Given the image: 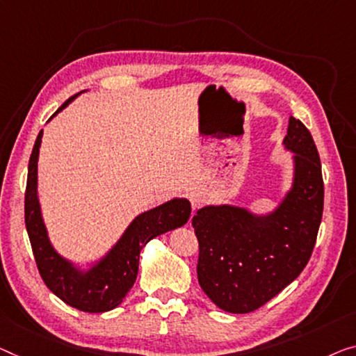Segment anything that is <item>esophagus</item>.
Listing matches in <instances>:
<instances>
[{
  "mask_svg": "<svg viewBox=\"0 0 356 356\" xmlns=\"http://www.w3.org/2000/svg\"><path fill=\"white\" fill-rule=\"evenodd\" d=\"M190 201H192L193 209L198 208V206L203 203V195H201L200 192H196V190H195V192L190 193Z\"/></svg>",
  "mask_w": 356,
  "mask_h": 356,
  "instance_id": "esophagus-1",
  "label": "esophagus"
}]
</instances>
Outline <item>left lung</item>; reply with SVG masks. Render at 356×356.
Returning a JSON list of instances; mask_svg holds the SVG:
<instances>
[{"label": "left lung", "instance_id": "8db88e82", "mask_svg": "<svg viewBox=\"0 0 356 356\" xmlns=\"http://www.w3.org/2000/svg\"><path fill=\"white\" fill-rule=\"evenodd\" d=\"M284 144L296 153V180L273 214L208 206L192 220L201 289L230 314L261 309L299 277L314 252L325 201L320 155L300 120L289 118Z\"/></svg>", "mask_w": 356, "mask_h": 356}]
</instances>
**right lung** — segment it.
<instances>
[{"label": "right lung", "instance_id": "add662e5", "mask_svg": "<svg viewBox=\"0 0 356 356\" xmlns=\"http://www.w3.org/2000/svg\"><path fill=\"white\" fill-rule=\"evenodd\" d=\"M73 97L68 99L57 111L67 107ZM41 136L42 129L31 150L25 188V227L29 232L36 267L47 288L73 309L88 314L108 312L123 302L124 296L134 284L142 248L152 238L187 224L192 206L187 200H172L144 212L132 222L118 245L111 249V252L97 267L86 275L78 273L51 248L44 224L41 220L40 204L36 198V161H38Z\"/></svg>", "mask_w": 356, "mask_h": 356}]
</instances>
